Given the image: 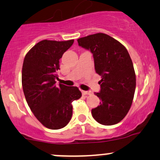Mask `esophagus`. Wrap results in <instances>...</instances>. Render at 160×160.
Wrapping results in <instances>:
<instances>
[{
	"label": "esophagus",
	"mask_w": 160,
	"mask_h": 160,
	"mask_svg": "<svg viewBox=\"0 0 160 160\" xmlns=\"http://www.w3.org/2000/svg\"><path fill=\"white\" fill-rule=\"evenodd\" d=\"M81 92L82 94L84 95H91L92 94V92H90V91H84V90H81Z\"/></svg>",
	"instance_id": "esophagus-1"
}]
</instances>
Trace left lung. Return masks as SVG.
Instances as JSON below:
<instances>
[{
  "instance_id": "1",
  "label": "left lung",
  "mask_w": 160,
  "mask_h": 160,
  "mask_svg": "<svg viewBox=\"0 0 160 160\" xmlns=\"http://www.w3.org/2000/svg\"><path fill=\"white\" fill-rule=\"evenodd\" d=\"M80 46L93 54L95 70L101 76L102 100L92 109L93 118L103 125L120 122L128 112L136 88V74L127 48L105 33H96L77 39Z\"/></svg>"
}]
</instances>
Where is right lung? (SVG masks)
<instances>
[{"instance_id": "1", "label": "right lung", "mask_w": 160, "mask_h": 160, "mask_svg": "<svg viewBox=\"0 0 160 160\" xmlns=\"http://www.w3.org/2000/svg\"><path fill=\"white\" fill-rule=\"evenodd\" d=\"M74 40H42L24 58L22 86L27 104L38 122L52 130L65 127L73 113L72 102L82 93L77 87L56 84L59 60Z\"/></svg>"}]
</instances>
